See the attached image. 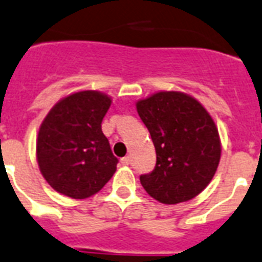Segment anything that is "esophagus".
<instances>
[{
	"instance_id": "esophagus-1",
	"label": "esophagus",
	"mask_w": 262,
	"mask_h": 262,
	"mask_svg": "<svg viewBox=\"0 0 262 262\" xmlns=\"http://www.w3.org/2000/svg\"><path fill=\"white\" fill-rule=\"evenodd\" d=\"M121 164H123V165H128V164H129L128 156H125V157H123V159H121Z\"/></svg>"
}]
</instances>
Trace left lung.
<instances>
[{
    "instance_id": "obj_1",
    "label": "left lung",
    "mask_w": 262,
    "mask_h": 262,
    "mask_svg": "<svg viewBox=\"0 0 262 262\" xmlns=\"http://www.w3.org/2000/svg\"><path fill=\"white\" fill-rule=\"evenodd\" d=\"M156 147V167L141 175L146 192L161 204L192 200L213 179L222 145L213 119L195 98L159 91L137 102Z\"/></svg>"
}]
</instances>
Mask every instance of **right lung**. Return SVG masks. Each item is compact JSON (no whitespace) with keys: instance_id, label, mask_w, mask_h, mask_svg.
<instances>
[{"instance_id":"1","label":"right lung","mask_w":262,"mask_h":262,"mask_svg":"<svg viewBox=\"0 0 262 262\" xmlns=\"http://www.w3.org/2000/svg\"><path fill=\"white\" fill-rule=\"evenodd\" d=\"M111 102L99 91H79L58 101L42 121L38 165L60 194L75 200L94 195L116 172L119 160L101 128Z\"/></svg>"}]
</instances>
